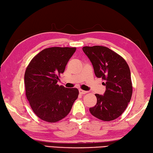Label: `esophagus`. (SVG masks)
Segmentation results:
<instances>
[{"mask_svg":"<svg viewBox=\"0 0 153 153\" xmlns=\"http://www.w3.org/2000/svg\"><path fill=\"white\" fill-rule=\"evenodd\" d=\"M87 93V91H85L84 90H82V89H79V93L81 95H84V94H86Z\"/></svg>","mask_w":153,"mask_h":153,"instance_id":"1","label":"esophagus"}]
</instances>
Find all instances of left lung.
<instances>
[{"label": "left lung", "instance_id": "8db88e82", "mask_svg": "<svg viewBox=\"0 0 153 153\" xmlns=\"http://www.w3.org/2000/svg\"><path fill=\"white\" fill-rule=\"evenodd\" d=\"M82 50L91 62L96 76L105 81L102 84L106 87L103 95L95 94L97 103L89 108L90 113L103 121H112L123 114L132 97L129 66L121 56L107 47L84 46Z\"/></svg>", "mask_w": 153, "mask_h": 153}]
</instances>
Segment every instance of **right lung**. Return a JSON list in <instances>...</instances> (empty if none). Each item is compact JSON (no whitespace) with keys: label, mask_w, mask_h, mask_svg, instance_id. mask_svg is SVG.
<instances>
[{"label":"right lung","mask_w":153,"mask_h":153,"mask_svg":"<svg viewBox=\"0 0 153 153\" xmlns=\"http://www.w3.org/2000/svg\"><path fill=\"white\" fill-rule=\"evenodd\" d=\"M76 48L52 47L32 58L25 70V95L32 110L45 122L55 123L71 111L79 95L76 88L57 84Z\"/></svg>","instance_id":"1"}]
</instances>
